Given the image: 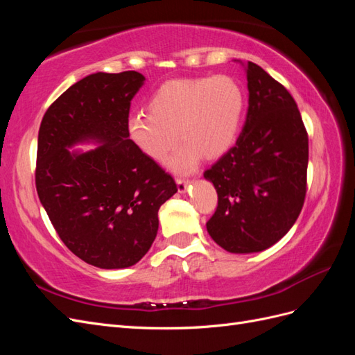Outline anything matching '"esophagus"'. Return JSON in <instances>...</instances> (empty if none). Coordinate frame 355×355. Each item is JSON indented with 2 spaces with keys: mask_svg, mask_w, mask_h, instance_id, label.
<instances>
[{
  "mask_svg": "<svg viewBox=\"0 0 355 355\" xmlns=\"http://www.w3.org/2000/svg\"><path fill=\"white\" fill-rule=\"evenodd\" d=\"M176 184H178V189H179V192H185V191H187V188H188V185L191 184V180H189V179H182V178H178V179H176Z\"/></svg>",
  "mask_w": 355,
  "mask_h": 355,
  "instance_id": "obj_1",
  "label": "esophagus"
}]
</instances>
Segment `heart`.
<instances>
[{"label":"heart","instance_id":"obj_1","mask_svg":"<svg viewBox=\"0 0 355 355\" xmlns=\"http://www.w3.org/2000/svg\"><path fill=\"white\" fill-rule=\"evenodd\" d=\"M243 111V89L230 75L170 80L148 101V114L128 118L127 132L158 163L168 157L179 133L185 142L170 158V166L187 171L202 155L218 158L228 151L239 136Z\"/></svg>","mask_w":355,"mask_h":355}]
</instances>
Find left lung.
Instances as JSON below:
<instances>
[{
	"label": "left lung",
	"instance_id": "left-lung-1",
	"mask_svg": "<svg viewBox=\"0 0 355 355\" xmlns=\"http://www.w3.org/2000/svg\"><path fill=\"white\" fill-rule=\"evenodd\" d=\"M247 110L237 144L204 178L218 192L206 223L231 253L262 252L293 227L306 196L308 133L292 94L259 65L247 62Z\"/></svg>",
	"mask_w": 355,
	"mask_h": 355
}]
</instances>
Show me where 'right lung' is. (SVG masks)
I'll return each instance as SVG.
<instances>
[{
    "mask_svg": "<svg viewBox=\"0 0 355 355\" xmlns=\"http://www.w3.org/2000/svg\"><path fill=\"white\" fill-rule=\"evenodd\" d=\"M136 71L98 72L53 102L38 132L35 185L60 240L103 270L139 262L158 231V210L178 187L132 139L130 102L144 85ZM101 145L69 152L75 143Z\"/></svg>",
    "mask_w": 355,
    "mask_h": 355,
    "instance_id": "add662e5",
    "label": "right lung"
}]
</instances>
